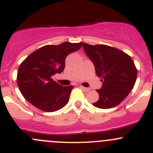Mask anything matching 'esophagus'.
I'll return each instance as SVG.
<instances>
[{"label":"esophagus","instance_id":"34e87169","mask_svg":"<svg viewBox=\"0 0 153 153\" xmlns=\"http://www.w3.org/2000/svg\"><path fill=\"white\" fill-rule=\"evenodd\" d=\"M80 87H81V89H82L83 90H84V91H85V92H89V91L90 90V89H89V88H86V87H84V86H80Z\"/></svg>","mask_w":153,"mask_h":153}]
</instances>
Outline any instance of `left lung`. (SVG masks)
<instances>
[{
  "mask_svg": "<svg viewBox=\"0 0 153 153\" xmlns=\"http://www.w3.org/2000/svg\"><path fill=\"white\" fill-rule=\"evenodd\" d=\"M88 58L92 61L97 76L103 81L97 89L99 99L93 106L109 109L121 104L133 88L137 78V69L132 58L123 51L104 44L83 43Z\"/></svg>",
  "mask_w": 153,
  "mask_h": 153,
  "instance_id": "8db88e82",
  "label": "left lung"
}]
</instances>
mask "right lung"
I'll return each instance as SVG.
<instances>
[{"instance_id": "right-lung-1", "label": "right lung", "mask_w": 153, "mask_h": 153, "mask_svg": "<svg viewBox=\"0 0 153 153\" xmlns=\"http://www.w3.org/2000/svg\"><path fill=\"white\" fill-rule=\"evenodd\" d=\"M82 42L46 45L34 51L20 65L17 83L27 101L44 112L65 106L73 86H63L52 78L63 72L69 54L81 49Z\"/></svg>"}]
</instances>
